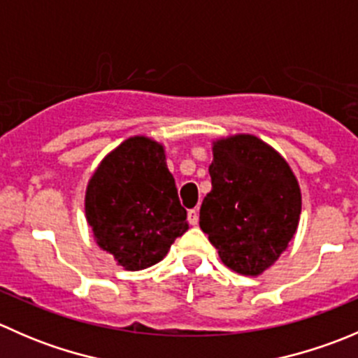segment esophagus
Returning a JSON list of instances; mask_svg holds the SVG:
<instances>
[{
  "mask_svg": "<svg viewBox=\"0 0 358 358\" xmlns=\"http://www.w3.org/2000/svg\"><path fill=\"white\" fill-rule=\"evenodd\" d=\"M189 223L190 225H197L199 223V211L197 209H190L189 211Z\"/></svg>",
  "mask_w": 358,
  "mask_h": 358,
  "instance_id": "esophagus-1",
  "label": "esophagus"
}]
</instances>
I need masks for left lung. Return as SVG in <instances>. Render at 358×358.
Returning <instances> with one entry per match:
<instances>
[{"label":"left lung","mask_w":358,"mask_h":358,"mask_svg":"<svg viewBox=\"0 0 358 358\" xmlns=\"http://www.w3.org/2000/svg\"><path fill=\"white\" fill-rule=\"evenodd\" d=\"M211 192L199 213L202 232L223 265L243 275H262L294 237L301 190L287 161L255 135L213 142Z\"/></svg>","instance_id":"obj_1"}]
</instances>
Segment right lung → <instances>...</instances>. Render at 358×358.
<instances>
[{"label":"right lung","mask_w":358,"mask_h":358,"mask_svg":"<svg viewBox=\"0 0 358 358\" xmlns=\"http://www.w3.org/2000/svg\"><path fill=\"white\" fill-rule=\"evenodd\" d=\"M85 213L95 243L129 272L156 265L189 230L164 145L142 135L102 159L86 185Z\"/></svg>","instance_id":"obj_1"}]
</instances>
